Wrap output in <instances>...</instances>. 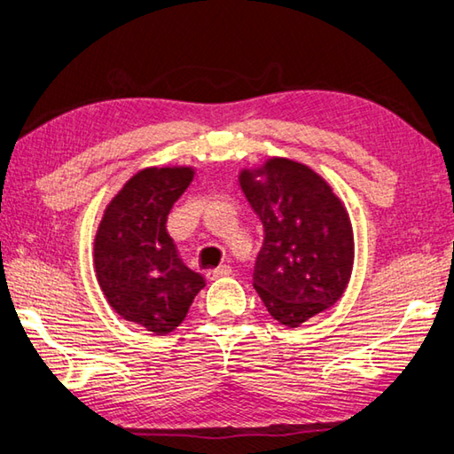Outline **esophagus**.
<instances>
[{
    "mask_svg": "<svg viewBox=\"0 0 454 454\" xmlns=\"http://www.w3.org/2000/svg\"><path fill=\"white\" fill-rule=\"evenodd\" d=\"M230 271H232V270H230L228 266L214 268V270H208V271H206V279H208V282H214V279H218V278H224V276H228Z\"/></svg>",
    "mask_w": 454,
    "mask_h": 454,
    "instance_id": "esophagus-1",
    "label": "esophagus"
}]
</instances>
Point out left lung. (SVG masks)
Wrapping results in <instances>:
<instances>
[{
  "mask_svg": "<svg viewBox=\"0 0 454 454\" xmlns=\"http://www.w3.org/2000/svg\"><path fill=\"white\" fill-rule=\"evenodd\" d=\"M238 184L266 234L255 292L271 317L300 327L348 290L356 262L349 212L324 176L286 156L242 168Z\"/></svg>",
  "mask_w": 454,
  "mask_h": 454,
  "instance_id": "left-lung-1",
  "label": "left lung"
}]
</instances>
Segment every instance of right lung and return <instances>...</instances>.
<instances>
[{"label": "right lung", "mask_w": 454, "mask_h": 454, "mask_svg": "<svg viewBox=\"0 0 454 454\" xmlns=\"http://www.w3.org/2000/svg\"><path fill=\"white\" fill-rule=\"evenodd\" d=\"M192 167H146L105 206L93 242L98 287L122 319L167 335L186 317L204 278L184 266L167 216L192 183Z\"/></svg>", "instance_id": "add662e5"}]
</instances>
